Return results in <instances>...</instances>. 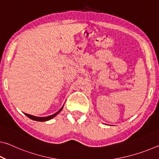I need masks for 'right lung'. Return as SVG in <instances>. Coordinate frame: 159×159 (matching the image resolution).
<instances>
[{
  "label": "right lung",
  "instance_id": "1",
  "mask_svg": "<svg viewBox=\"0 0 159 159\" xmlns=\"http://www.w3.org/2000/svg\"><path fill=\"white\" fill-rule=\"evenodd\" d=\"M63 107L64 105L62 106V107L59 110V111L57 112H56L55 114H54L52 115H50V116H45V117H38V116H32V115H30V114H25L26 116L29 117V118H31V119L34 120H36V121H47V120H49L50 119H52V118H53L55 116H56L59 113H60L61 110H62L63 109Z\"/></svg>",
  "mask_w": 159,
  "mask_h": 159
}]
</instances>
